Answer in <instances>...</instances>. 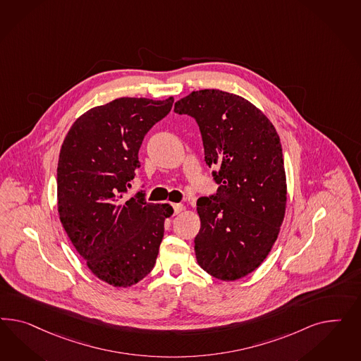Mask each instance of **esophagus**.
Instances as JSON below:
<instances>
[{
  "label": "esophagus",
  "instance_id": "34e87169",
  "mask_svg": "<svg viewBox=\"0 0 361 361\" xmlns=\"http://www.w3.org/2000/svg\"><path fill=\"white\" fill-rule=\"evenodd\" d=\"M172 208H173V212H175V214H178L180 212H183L185 207L183 205V204H172Z\"/></svg>",
  "mask_w": 361,
  "mask_h": 361
}]
</instances>
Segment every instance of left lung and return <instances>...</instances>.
Wrapping results in <instances>:
<instances>
[{"instance_id":"obj_1","label":"left lung","mask_w":361,"mask_h":361,"mask_svg":"<svg viewBox=\"0 0 361 361\" xmlns=\"http://www.w3.org/2000/svg\"><path fill=\"white\" fill-rule=\"evenodd\" d=\"M175 112L195 118L217 193L197 200V262L221 281L254 271L273 247L287 201L282 145L273 123L249 100L221 90L193 91Z\"/></svg>"}]
</instances>
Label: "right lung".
Here are the masks:
<instances>
[{
  "mask_svg": "<svg viewBox=\"0 0 361 361\" xmlns=\"http://www.w3.org/2000/svg\"><path fill=\"white\" fill-rule=\"evenodd\" d=\"M175 99L119 98L88 109L71 126L56 169L58 213L88 269L115 287H130L151 273L173 209L126 198L140 166L147 132L165 118Z\"/></svg>",
  "mask_w": 361,
  "mask_h": 361,
  "instance_id": "1",
  "label": "right lung"
}]
</instances>
